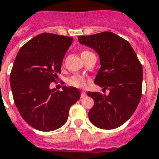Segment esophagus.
Masks as SVG:
<instances>
[{"label":"esophagus","instance_id":"obj_1","mask_svg":"<svg viewBox=\"0 0 159 159\" xmlns=\"http://www.w3.org/2000/svg\"><path fill=\"white\" fill-rule=\"evenodd\" d=\"M86 93L85 91H81V98H84L86 96Z\"/></svg>","mask_w":159,"mask_h":159}]
</instances>
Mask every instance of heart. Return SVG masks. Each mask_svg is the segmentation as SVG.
Masks as SVG:
<instances>
[{"instance_id":"b5f03b06","label":"heart","mask_w":159,"mask_h":159,"mask_svg":"<svg viewBox=\"0 0 159 159\" xmlns=\"http://www.w3.org/2000/svg\"><path fill=\"white\" fill-rule=\"evenodd\" d=\"M90 51L89 50H83L81 56H84L86 55H89L90 54ZM68 84L70 86H72V87H76V88H83L86 85V79L84 78V76H83L82 75H78V74H76V75H73L71 76L68 79Z\"/></svg>"}]
</instances>
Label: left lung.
<instances>
[{"mask_svg":"<svg viewBox=\"0 0 159 159\" xmlns=\"http://www.w3.org/2000/svg\"><path fill=\"white\" fill-rule=\"evenodd\" d=\"M80 43L91 47L100 57L101 68L94 83L109 89L107 95L88 92L94 100L89 112L95 126L112 130L120 126L137 108L142 97V66L130 43L112 32L77 37Z\"/></svg>","mask_w":159,"mask_h":159,"instance_id":"8db88e82","label":"left lung"}]
</instances>
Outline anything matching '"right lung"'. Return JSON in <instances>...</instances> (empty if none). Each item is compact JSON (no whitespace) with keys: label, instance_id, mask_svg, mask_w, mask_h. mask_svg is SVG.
Returning a JSON list of instances; mask_svg holds the SVG:
<instances>
[{"label":"right lung","instance_id":"1","mask_svg":"<svg viewBox=\"0 0 159 159\" xmlns=\"http://www.w3.org/2000/svg\"><path fill=\"white\" fill-rule=\"evenodd\" d=\"M73 38L43 33L22 46L10 74L14 103L29 125L51 131L67 121L69 109L80 98L73 87L50 89L56 83L66 52Z\"/></svg>","mask_w":159,"mask_h":159}]
</instances>
